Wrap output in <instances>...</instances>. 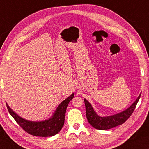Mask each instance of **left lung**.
<instances>
[{"label":"left lung","instance_id":"1","mask_svg":"<svg viewBox=\"0 0 149 149\" xmlns=\"http://www.w3.org/2000/svg\"><path fill=\"white\" fill-rule=\"evenodd\" d=\"M141 94L139 95L135 101L125 111L120 112L119 113L107 116L98 115L94 110L90 102L86 98H84L86 107V115L88 123L92 127L99 130L110 129L123 124L133 113L137 102L141 97Z\"/></svg>","mask_w":149,"mask_h":149}]
</instances>
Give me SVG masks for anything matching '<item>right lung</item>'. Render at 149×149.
<instances>
[{
	"instance_id": "right-lung-1",
	"label": "right lung",
	"mask_w": 149,
	"mask_h": 149,
	"mask_svg": "<svg viewBox=\"0 0 149 149\" xmlns=\"http://www.w3.org/2000/svg\"><path fill=\"white\" fill-rule=\"evenodd\" d=\"M74 93L61 102L50 118L42 121H31L22 118L13 111L6 103L8 111L20 127L29 134L36 136H52L58 133L64 123L67 106L69 102L74 98Z\"/></svg>"
}]
</instances>
